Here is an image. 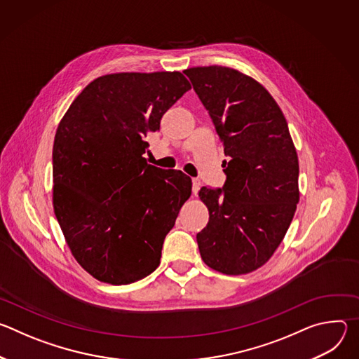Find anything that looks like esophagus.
Returning <instances> with one entry per match:
<instances>
[{
	"mask_svg": "<svg viewBox=\"0 0 359 359\" xmlns=\"http://www.w3.org/2000/svg\"><path fill=\"white\" fill-rule=\"evenodd\" d=\"M200 186H201V182L198 180V179H191V190H193V194L196 196L197 194V191L200 190Z\"/></svg>",
	"mask_w": 359,
	"mask_h": 359,
	"instance_id": "esophagus-1",
	"label": "esophagus"
}]
</instances>
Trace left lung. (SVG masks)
<instances>
[{
  "label": "left lung",
  "instance_id": "left-lung-1",
  "mask_svg": "<svg viewBox=\"0 0 359 359\" xmlns=\"http://www.w3.org/2000/svg\"><path fill=\"white\" fill-rule=\"evenodd\" d=\"M209 111L229 162L223 190L201 187L209 223L197 233L203 262L241 276L264 266L283 241L299 200L298 156L269 90L227 67L183 71Z\"/></svg>",
  "mask_w": 359,
  "mask_h": 359
}]
</instances>
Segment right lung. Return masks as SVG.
<instances>
[{
  "label": "right lung",
  "mask_w": 359,
  "mask_h": 359,
  "mask_svg": "<svg viewBox=\"0 0 359 359\" xmlns=\"http://www.w3.org/2000/svg\"><path fill=\"white\" fill-rule=\"evenodd\" d=\"M180 72H121L92 81L61 119L53 204L78 264L125 285L161 264L162 245L191 194L190 177L143 158L147 135L190 89Z\"/></svg>",
  "instance_id": "1"
}]
</instances>
